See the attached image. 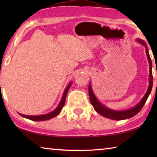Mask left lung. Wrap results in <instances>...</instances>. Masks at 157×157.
I'll return each instance as SVG.
<instances>
[{
  "label": "left lung",
  "instance_id": "obj_1",
  "mask_svg": "<svg viewBox=\"0 0 157 157\" xmlns=\"http://www.w3.org/2000/svg\"><path fill=\"white\" fill-rule=\"evenodd\" d=\"M137 41L140 43L141 44H142L143 46H145L146 48V53H147V56L148 59V61L149 63V85L148 87L147 93L145 94V95L142 98V99L140 101V102L139 104H137L136 106L133 108L128 109V110L125 111H114L112 109H110L107 108L104 105L101 104L98 101L97 98H96L95 95H94L93 90H92L91 85H89V98L91 101V103L92 106H94V109L96 112H98L99 114H101L103 117L108 118V119H113V120H124L126 119H130L133 117H134L135 115L137 114L139 111L141 110V109L143 108L144 105L145 104L146 101H147L148 97H149L150 93H151V89H152V86H153V76H152V63L151 58H150L149 50H148L147 44H145V42L141 39H136Z\"/></svg>",
  "mask_w": 157,
  "mask_h": 157
}]
</instances>
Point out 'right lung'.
I'll return each mask as SVG.
<instances>
[{
  "instance_id": "add662e5",
  "label": "right lung",
  "mask_w": 157,
  "mask_h": 157,
  "mask_svg": "<svg viewBox=\"0 0 157 157\" xmlns=\"http://www.w3.org/2000/svg\"><path fill=\"white\" fill-rule=\"evenodd\" d=\"M72 84V82H71L67 86V87L66 88L65 91L63 92V97H62V99L61 101V102L59 103V106L56 107V109L55 110H53V111H51V113H47V114H44V115H39V116H29V115H23L22 113H19L21 117L26 118L28 119L32 120V121H46V120H48L52 119V118L56 117V116L59 114V113L61 112L62 108H63L64 104H65L66 102V94L68 93V89L71 87V86Z\"/></svg>"
}]
</instances>
